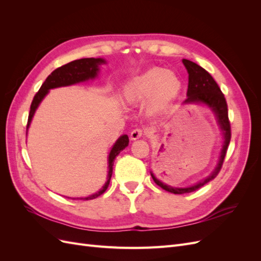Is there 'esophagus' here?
<instances>
[{"label": "esophagus", "instance_id": "obj_1", "mask_svg": "<svg viewBox=\"0 0 261 261\" xmlns=\"http://www.w3.org/2000/svg\"><path fill=\"white\" fill-rule=\"evenodd\" d=\"M143 135H144V130L143 129H141V128H135V129H133L132 133H130V139L132 140H136V139H138L140 137H143Z\"/></svg>", "mask_w": 261, "mask_h": 261}]
</instances>
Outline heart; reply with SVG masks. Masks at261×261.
<instances>
[{
  "mask_svg": "<svg viewBox=\"0 0 261 261\" xmlns=\"http://www.w3.org/2000/svg\"><path fill=\"white\" fill-rule=\"evenodd\" d=\"M181 89V81L163 67H152L125 85L123 98L128 103H141L150 99L151 110H160L174 100Z\"/></svg>",
  "mask_w": 261,
  "mask_h": 261,
  "instance_id": "1",
  "label": "heart"
}]
</instances>
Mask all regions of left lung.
<instances>
[{
  "label": "left lung",
  "instance_id": "obj_1",
  "mask_svg": "<svg viewBox=\"0 0 261 261\" xmlns=\"http://www.w3.org/2000/svg\"><path fill=\"white\" fill-rule=\"evenodd\" d=\"M183 64L185 65L187 72H188V89H187V99L184 101V103H204L208 106L215 114L217 115L218 122L221 129L223 132L224 135V143L223 148L221 150V155L219 159V163L217 165L216 170L212 172V174L209 175L206 179L199 181L198 184H196L191 187L186 188H175L169 186L167 184L162 183L160 179H158L153 173H151V176L154 180V183L163 188L164 191L173 193V194H187L192 193L199 189L203 185H206L208 181L212 180L217 175L222 168V164L224 161V158L226 155V151L228 145L231 141V124L230 120H228V111H227V103L224 98L223 92L221 91L220 87L213 80V77L207 72L206 69L202 68L196 63L189 61V60H183Z\"/></svg>",
  "mask_w": 261,
  "mask_h": 261
}]
</instances>
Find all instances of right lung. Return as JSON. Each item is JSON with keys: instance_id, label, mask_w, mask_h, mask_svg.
Returning <instances> with one entry per match:
<instances>
[{"instance_id": "add662e5", "label": "right lung", "mask_w": 261, "mask_h": 261, "mask_svg": "<svg viewBox=\"0 0 261 261\" xmlns=\"http://www.w3.org/2000/svg\"><path fill=\"white\" fill-rule=\"evenodd\" d=\"M101 63H106L105 60L102 59H94V58H87V59H81V60H75L73 62H69L67 64L63 65L57 69H54L53 72L46 77V80L40 87V89L35 94L34 100L31 102L30 106V111L28 115V122H27V128L29 127V124L33 120V116L36 112V110L39 106V103L42 101V99L45 97V94L49 92L52 88H58V87L62 86H69L74 85L76 83H81L88 81L90 78H94L98 74L99 65ZM128 136L123 135L117 139L115 145L113 146L111 152L109 154V173H108V179L106 184L103 185L100 191L96 194L91 196L85 197V198H81L84 200H90L94 199L99 197L100 195L103 194L110 184V180H111L112 172H113V164L115 158L118 155L123 149L128 146Z\"/></svg>"}]
</instances>
